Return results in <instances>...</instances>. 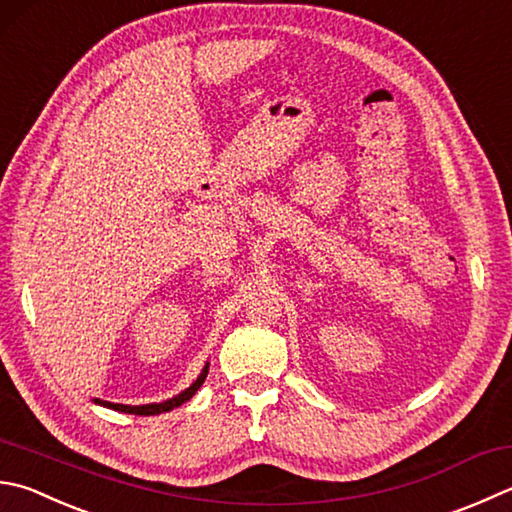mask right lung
Instances as JSON below:
<instances>
[{
  "instance_id": "add662e5",
  "label": "right lung",
  "mask_w": 512,
  "mask_h": 512,
  "mask_svg": "<svg viewBox=\"0 0 512 512\" xmlns=\"http://www.w3.org/2000/svg\"><path fill=\"white\" fill-rule=\"evenodd\" d=\"M207 370H209V365H205V370H202V374L198 376L194 385H189V388H187L185 392H180L178 397H173V399H169V401H165V403H149V406H122V403H111V401H100V399H93V401H95V403H102L104 408H113V410L127 412V414H142V417H149V414L169 412V410L182 406V403L194 397L200 385L205 383V379H207Z\"/></svg>"
}]
</instances>
